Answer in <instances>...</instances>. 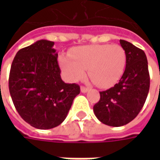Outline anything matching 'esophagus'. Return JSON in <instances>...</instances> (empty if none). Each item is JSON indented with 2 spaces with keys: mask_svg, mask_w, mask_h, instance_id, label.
<instances>
[{
  "mask_svg": "<svg viewBox=\"0 0 160 160\" xmlns=\"http://www.w3.org/2000/svg\"><path fill=\"white\" fill-rule=\"evenodd\" d=\"M80 91H81V92L86 93V92H87L89 91V88H87V87H80Z\"/></svg>",
  "mask_w": 160,
  "mask_h": 160,
  "instance_id": "1",
  "label": "esophagus"
}]
</instances>
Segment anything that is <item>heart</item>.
<instances>
[{
	"mask_svg": "<svg viewBox=\"0 0 160 160\" xmlns=\"http://www.w3.org/2000/svg\"><path fill=\"white\" fill-rule=\"evenodd\" d=\"M127 55L119 44H96L76 47L69 56H61L60 66L69 81L88 76L97 87L109 88L118 83L126 67Z\"/></svg>",
	"mask_w": 160,
	"mask_h": 160,
	"instance_id": "1",
	"label": "heart"
}]
</instances>
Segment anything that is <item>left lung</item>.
<instances>
[{"instance_id": "obj_1", "label": "left lung", "mask_w": 160, "mask_h": 160, "mask_svg": "<svg viewBox=\"0 0 160 160\" xmlns=\"http://www.w3.org/2000/svg\"><path fill=\"white\" fill-rule=\"evenodd\" d=\"M120 43L127 55L125 71L114 87L99 92L100 99L93 106L98 119L112 127L126 125L137 117L150 87L148 59L144 51L125 40L121 39Z\"/></svg>"}]
</instances>
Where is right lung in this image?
Listing matches in <instances>:
<instances>
[{
  "label": "right lung",
  "instance_id": "1",
  "mask_svg": "<svg viewBox=\"0 0 160 160\" xmlns=\"http://www.w3.org/2000/svg\"><path fill=\"white\" fill-rule=\"evenodd\" d=\"M54 42L39 40L19 49L12 61L8 87L19 116L31 126L49 129L65 120L80 88L61 78Z\"/></svg>",
  "mask_w": 160,
  "mask_h": 160
}]
</instances>
